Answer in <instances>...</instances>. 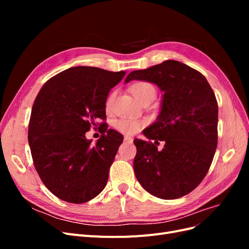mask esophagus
I'll return each instance as SVG.
<instances>
[{"instance_id":"1","label":"esophagus","mask_w":249,"mask_h":249,"mask_svg":"<svg viewBox=\"0 0 249 249\" xmlns=\"http://www.w3.org/2000/svg\"><path fill=\"white\" fill-rule=\"evenodd\" d=\"M124 139L125 142H132L133 141V138L131 136H127V135H125V136L124 137Z\"/></svg>"}]
</instances>
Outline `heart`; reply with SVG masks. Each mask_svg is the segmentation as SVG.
Wrapping results in <instances>:
<instances>
[{
    "label": "heart",
    "instance_id": "heart-1",
    "mask_svg": "<svg viewBox=\"0 0 249 249\" xmlns=\"http://www.w3.org/2000/svg\"><path fill=\"white\" fill-rule=\"evenodd\" d=\"M131 91L134 94V96L136 97V100L139 101L140 103L144 102L146 100H155V97L157 95V89L156 87L152 84V83L146 82V81H140L135 83V84L132 85L131 87ZM113 99H114V93L111 94L106 103V108L107 110H110L112 107V103ZM116 129L124 134H134L136 133L142 124L138 120L135 119H119L116 123Z\"/></svg>",
    "mask_w": 249,
    "mask_h": 249
}]
</instances>
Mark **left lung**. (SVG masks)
Listing matches in <instances>:
<instances>
[{"label": "left lung", "mask_w": 249, "mask_h": 249, "mask_svg": "<svg viewBox=\"0 0 249 249\" xmlns=\"http://www.w3.org/2000/svg\"><path fill=\"white\" fill-rule=\"evenodd\" d=\"M154 83L164 92L156 122L135 139V175L144 189L162 199L190 193L206 177L217 147L218 105L199 71L176 60L134 71L125 78ZM154 140L155 143L150 141ZM159 141L165 145L156 147Z\"/></svg>", "instance_id": "left-lung-1"}]
</instances>
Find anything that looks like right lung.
<instances>
[{"mask_svg":"<svg viewBox=\"0 0 249 249\" xmlns=\"http://www.w3.org/2000/svg\"><path fill=\"white\" fill-rule=\"evenodd\" d=\"M125 71L74 66L44 83L34 101L28 140L36 171L60 199L83 203L106 187L109 169L124 137L108 129L106 101ZM101 130L93 146L85 136Z\"/></svg>","mask_w":249,"mask_h":249,"instance_id":"1","label":"right lung"}]
</instances>
